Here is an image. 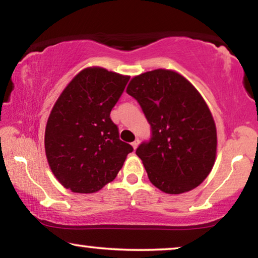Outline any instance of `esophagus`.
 Segmentation results:
<instances>
[{
    "label": "esophagus",
    "mask_w": 258,
    "mask_h": 258,
    "mask_svg": "<svg viewBox=\"0 0 258 258\" xmlns=\"http://www.w3.org/2000/svg\"><path fill=\"white\" fill-rule=\"evenodd\" d=\"M139 143H140V141H139V140H135V141H134V142L132 143V146H133L134 149H136V148L139 147Z\"/></svg>",
    "instance_id": "esophagus-1"
}]
</instances>
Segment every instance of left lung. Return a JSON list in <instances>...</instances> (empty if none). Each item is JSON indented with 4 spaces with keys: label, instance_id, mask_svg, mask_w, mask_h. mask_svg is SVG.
Returning a JSON list of instances; mask_svg holds the SVG:
<instances>
[{
    "label": "left lung",
    "instance_id": "8db88e82",
    "mask_svg": "<svg viewBox=\"0 0 258 258\" xmlns=\"http://www.w3.org/2000/svg\"><path fill=\"white\" fill-rule=\"evenodd\" d=\"M126 93L139 102L151 137L136 149L150 182L167 194L199 186L216 158L213 115L195 87L179 74L156 69L135 76Z\"/></svg>",
    "mask_w": 258,
    "mask_h": 258
}]
</instances>
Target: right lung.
I'll return each instance as SVG.
<instances>
[{
    "label": "right lung",
    "mask_w": 258,
    "mask_h": 258,
    "mask_svg": "<svg viewBox=\"0 0 258 258\" xmlns=\"http://www.w3.org/2000/svg\"><path fill=\"white\" fill-rule=\"evenodd\" d=\"M129 76L87 68L62 91L45 126V155L52 174L73 192L91 194L114 181L134 150L119 140L110 111Z\"/></svg>",
    "instance_id": "1"
}]
</instances>
